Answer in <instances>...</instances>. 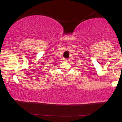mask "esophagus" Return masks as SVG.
<instances>
[{"label": "esophagus", "mask_w": 122, "mask_h": 122, "mask_svg": "<svg viewBox=\"0 0 122 122\" xmlns=\"http://www.w3.org/2000/svg\"><path fill=\"white\" fill-rule=\"evenodd\" d=\"M64 61H69V59H65Z\"/></svg>", "instance_id": "1"}]
</instances>
